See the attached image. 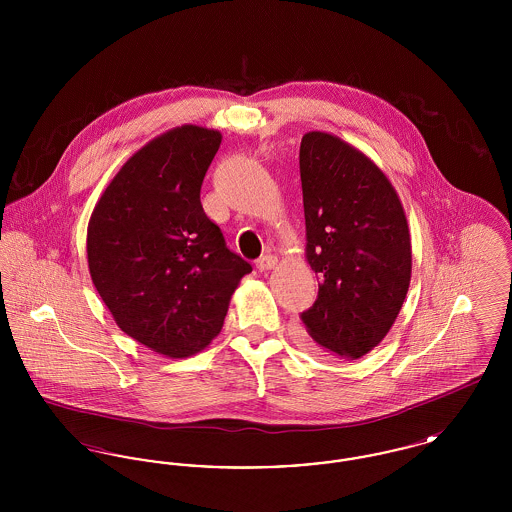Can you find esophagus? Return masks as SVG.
<instances>
[{
  "label": "esophagus",
  "instance_id": "34e87169",
  "mask_svg": "<svg viewBox=\"0 0 512 512\" xmlns=\"http://www.w3.org/2000/svg\"><path fill=\"white\" fill-rule=\"evenodd\" d=\"M276 263H278V257L268 253V255H263V257L257 261V268H259L261 272H265V270L276 267Z\"/></svg>",
  "mask_w": 512,
  "mask_h": 512
}]
</instances>
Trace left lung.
<instances>
[{"mask_svg": "<svg viewBox=\"0 0 512 512\" xmlns=\"http://www.w3.org/2000/svg\"><path fill=\"white\" fill-rule=\"evenodd\" d=\"M307 263L320 278L301 313L311 351L359 359L390 332L411 284V234L388 176L328 132L299 147Z\"/></svg>", "mask_w": 512, "mask_h": 512, "instance_id": "obj_1", "label": "left lung"}]
</instances>
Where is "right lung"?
<instances>
[{
    "label": "right lung",
    "instance_id": "1",
    "mask_svg": "<svg viewBox=\"0 0 512 512\" xmlns=\"http://www.w3.org/2000/svg\"><path fill=\"white\" fill-rule=\"evenodd\" d=\"M219 130L182 124L138 149L88 222V268L117 326L151 351L184 359L215 340L251 265L201 207Z\"/></svg>",
    "mask_w": 512,
    "mask_h": 512
}]
</instances>
